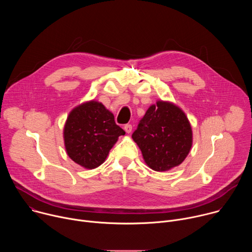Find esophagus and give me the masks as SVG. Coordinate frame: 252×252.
I'll use <instances>...</instances> for the list:
<instances>
[{"label":"esophagus","instance_id":"34e87169","mask_svg":"<svg viewBox=\"0 0 252 252\" xmlns=\"http://www.w3.org/2000/svg\"><path fill=\"white\" fill-rule=\"evenodd\" d=\"M124 128H125V130H126V133H130L131 130H132V126H131V125H126V126H124Z\"/></svg>","mask_w":252,"mask_h":252}]
</instances>
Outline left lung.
Masks as SVG:
<instances>
[{
	"mask_svg": "<svg viewBox=\"0 0 252 252\" xmlns=\"http://www.w3.org/2000/svg\"><path fill=\"white\" fill-rule=\"evenodd\" d=\"M131 136L147 165L156 171L178 166L192 146V129L187 115L179 106L164 100L149 107Z\"/></svg>",
	"mask_w": 252,
	"mask_h": 252,
	"instance_id": "obj_1",
	"label": "left lung"
}]
</instances>
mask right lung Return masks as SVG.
<instances>
[{
  "instance_id": "obj_1",
  "label": "right lung",
  "mask_w": 252,
  "mask_h": 252,
  "mask_svg": "<svg viewBox=\"0 0 252 252\" xmlns=\"http://www.w3.org/2000/svg\"><path fill=\"white\" fill-rule=\"evenodd\" d=\"M125 130L99 101L89 100L70 111L63 127L67 156L79 165L93 169L104 162Z\"/></svg>"
}]
</instances>
